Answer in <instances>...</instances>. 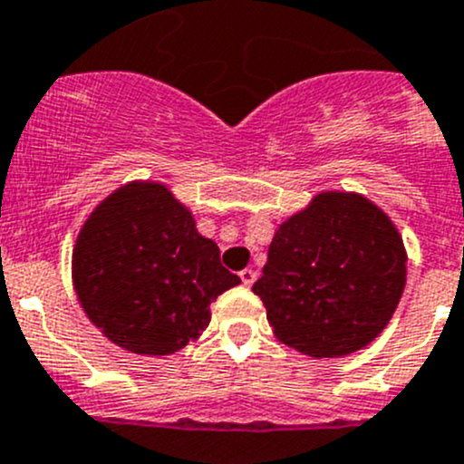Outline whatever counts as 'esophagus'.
I'll list each match as a JSON object with an SVG mask.
<instances>
[{
  "instance_id": "34e87169",
  "label": "esophagus",
  "mask_w": 464,
  "mask_h": 464,
  "mask_svg": "<svg viewBox=\"0 0 464 464\" xmlns=\"http://www.w3.org/2000/svg\"><path fill=\"white\" fill-rule=\"evenodd\" d=\"M240 278H242V283H245L246 287L254 285V281H256V272H254V269H242V272H240Z\"/></svg>"
}]
</instances>
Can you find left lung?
Listing matches in <instances>:
<instances>
[{
    "label": "left lung",
    "mask_w": 464,
    "mask_h": 464,
    "mask_svg": "<svg viewBox=\"0 0 464 464\" xmlns=\"http://www.w3.org/2000/svg\"><path fill=\"white\" fill-rule=\"evenodd\" d=\"M406 246L361 192L324 190L278 224L254 283L278 342L344 358L381 335L406 287Z\"/></svg>",
    "instance_id": "left-lung-1"
}]
</instances>
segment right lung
<instances>
[{"label":"right lung","instance_id":"1","mask_svg":"<svg viewBox=\"0 0 464 464\" xmlns=\"http://www.w3.org/2000/svg\"><path fill=\"white\" fill-rule=\"evenodd\" d=\"M72 285L112 344L169 356L199 340L210 304L240 276L222 267L219 246L165 183L138 179L99 201L79 228Z\"/></svg>","mask_w":464,"mask_h":464}]
</instances>
